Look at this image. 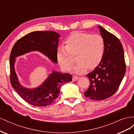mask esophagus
<instances>
[{
  "mask_svg": "<svg viewBox=\"0 0 134 134\" xmlns=\"http://www.w3.org/2000/svg\"><path fill=\"white\" fill-rule=\"evenodd\" d=\"M79 78V77L76 76V75H74L73 76H72V81H76L78 80V79Z\"/></svg>",
  "mask_w": 134,
  "mask_h": 134,
  "instance_id": "esophagus-1",
  "label": "esophagus"
}]
</instances>
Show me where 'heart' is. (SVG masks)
<instances>
[{
	"instance_id": "heart-1",
	"label": "heart",
	"mask_w": 134,
	"mask_h": 134,
	"mask_svg": "<svg viewBox=\"0 0 134 134\" xmlns=\"http://www.w3.org/2000/svg\"><path fill=\"white\" fill-rule=\"evenodd\" d=\"M65 43L66 46H60L58 49V62L64 71L71 69L75 55L78 62L74 71L76 73L86 71L88 67H96L102 59L104 42L99 35L76 32L66 39Z\"/></svg>"
}]
</instances>
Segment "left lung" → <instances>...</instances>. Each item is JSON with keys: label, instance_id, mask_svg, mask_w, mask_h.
I'll list each match as a JSON object with an SVG mask.
<instances>
[{"label": "left lung", "instance_id": "obj_1", "mask_svg": "<svg viewBox=\"0 0 134 134\" xmlns=\"http://www.w3.org/2000/svg\"><path fill=\"white\" fill-rule=\"evenodd\" d=\"M99 28L104 42V51L100 63L87 75L90 86L84 93L91 99L100 100L113 96L118 90L125 74L126 64L122 44L114 35Z\"/></svg>", "mask_w": 134, "mask_h": 134}]
</instances>
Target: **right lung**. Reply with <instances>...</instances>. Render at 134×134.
Instances as JSON below:
<instances>
[{
    "mask_svg": "<svg viewBox=\"0 0 134 134\" xmlns=\"http://www.w3.org/2000/svg\"><path fill=\"white\" fill-rule=\"evenodd\" d=\"M60 35L52 31H35L19 39L12 48L10 55V80L12 87L26 102L33 106L44 107L58 98L60 88L72 81V75L53 71L40 87L28 89L21 86L14 69V58L29 52L38 51L52 62H58V47Z\"/></svg>",
    "mask_w": 134,
    "mask_h": 134,
    "instance_id": "add662e5",
    "label": "right lung"
}]
</instances>
